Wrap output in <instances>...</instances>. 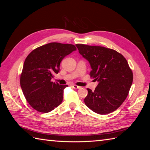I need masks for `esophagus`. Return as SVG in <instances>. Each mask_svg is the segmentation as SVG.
Instances as JSON below:
<instances>
[{"mask_svg":"<svg viewBox=\"0 0 150 150\" xmlns=\"http://www.w3.org/2000/svg\"><path fill=\"white\" fill-rule=\"evenodd\" d=\"M71 87H72L73 88H75V89H77V88H80V87H79V86L76 85H72Z\"/></svg>","mask_w":150,"mask_h":150,"instance_id":"obj_1","label":"esophagus"}]
</instances>
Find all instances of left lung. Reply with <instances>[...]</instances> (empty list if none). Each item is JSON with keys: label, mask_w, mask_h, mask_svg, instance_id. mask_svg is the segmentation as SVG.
I'll return each mask as SVG.
<instances>
[{"label": "left lung", "mask_w": 150, "mask_h": 150, "mask_svg": "<svg viewBox=\"0 0 150 150\" xmlns=\"http://www.w3.org/2000/svg\"><path fill=\"white\" fill-rule=\"evenodd\" d=\"M76 46L90 63L91 77L98 82L95 91L87 88L85 105L99 115L115 111L125 100L133 81L132 71L126 58L110 48L85 44Z\"/></svg>", "instance_id": "1"}]
</instances>
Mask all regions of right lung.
<instances>
[{
	"label": "right lung",
	"instance_id": "add662e5",
	"mask_svg": "<svg viewBox=\"0 0 150 150\" xmlns=\"http://www.w3.org/2000/svg\"><path fill=\"white\" fill-rule=\"evenodd\" d=\"M77 48L73 44L49 43L32 51L25 59L20 86L28 103L35 110L47 113L62 103L63 91L52 79L59 71L60 63Z\"/></svg>",
	"mask_w": 150,
	"mask_h": 150
}]
</instances>
